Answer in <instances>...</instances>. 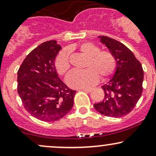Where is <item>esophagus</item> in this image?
Returning <instances> with one entry per match:
<instances>
[{
    "label": "esophagus",
    "mask_w": 156,
    "mask_h": 156,
    "mask_svg": "<svg viewBox=\"0 0 156 156\" xmlns=\"http://www.w3.org/2000/svg\"><path fill=\"white\" fill-rule=\"evenodd\" d=\"M82 90L86 92H91L92 91V89H82Z\"/></svg>",
    "instance_id": "esophagus-1"
}]
</instances>
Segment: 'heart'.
I'll list each match as a JSON object with an SVG mask.
<instances>
[{"mask_svg":"<svg viewBox=\"0 0 156 156\" xmlns=\"http://www.w3.org/2000/svg\"><path fill=\"white\" fill-rule=\"evenodd\" d=\"M82 54L88 57L84 70H73L66 78V82L73 88H86L94 85L98 80L108 78L116 69V59L108 51H100V48L92 42H83L79 46ZM54 65L57 72L64 75L70 68L69 53L64 49L55 58Z\"/></svg>","mask_w":156,"mask_h":156,"instance_id":"1","label":"heart"}]
</instances>
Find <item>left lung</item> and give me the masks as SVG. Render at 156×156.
<instances>
[{
  "mask_svg": "<svg viewBox=\"0 0 156 156\" xmlns=\"http://www.w3.org/2000/svg\"><path fill=\"white\" fill-rule=\"evenodd\" d=\"M98 38L114 55L117 68L112 79L102 87L103 101L94 107L106 117H124L133 110L141 95L144 71L139 61L125 44L105 36Z\"/></svg>",
  "mask_w": 156,
  "mask_h": 156,
  "instance_id": "8db88e82",
  "label": "left lung"
}]
</instances>
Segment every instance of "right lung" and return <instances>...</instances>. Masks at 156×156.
<instances>
[{"mask_svg": "<svg viewBox=\"0 0 156 156\" xmlns=\"http://www.w3.org/2000/svg\"><path fill=\"white\" fill-rule=\"evenodd\" d=\"M61 49L56 40L43 42L27 55L17 71V92L25 109L44 122L62 119L73 106L76 91L60 79L54 65Z\"/></svg>", "mask_w": 156, "mask_h": 156, "instance_id": "1", "label": "right lung"}]
</instances>
